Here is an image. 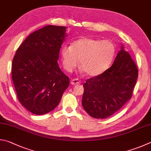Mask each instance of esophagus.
Here are the masks:
<instances>
[{
	"instance_id": "1",
	"label": "esophagus",
	"mask_w": 151,
	"mask_h": 151,
	"mask_svg": "<svg viewBox=\"0 0 151 151\" xmlns=\"http://www.w3.org/2000/svg\"><path fill=\"white\" fill-rule=\"evenodd\" d=\"M81 83V81H79L77 78H74L73 80H71V84L73 85H75V84H78Z\"/></svg>"
}]
</instances>
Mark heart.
Listing matches in <instances>:
<instances>
[{"mask_svg": "<svg viewBox=\"0 0 151 151\" xmlns=\"http://www.w3.org/2000/svg\"><path fill=\"white\" fill-rule=\"evenodd\" d=\"M116 53V47L109 40L84 37L75 41L71 47L61 49L63 65L71 72L78 63L90 76L102 74L110 65Z\"/></svg>", "mask_w": 151, "mask_h": 151, "instance_id": "heart-1", "label": "heart"}]
</instances>
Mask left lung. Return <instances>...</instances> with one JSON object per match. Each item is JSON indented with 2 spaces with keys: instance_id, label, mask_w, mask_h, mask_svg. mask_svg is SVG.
I'll use <instances>...</instances> for the list:
<instances>
[{
  "instance_id": "8db88e82",
  "label": "left lung",
  "mask_w": 151,
  "mask_h": 151,
  "mask_svg": "<svg viewBox=\"0 0 151 151\" xmlns=\"http://www.w3.org/2000/svg\"><path fill=\"white\" fill-rule=\"evenodd\" d=\"M137 77V67L122 45L111 67L83 84L84 110L96 119L112 116L132 97Z\"/></svg>"
}]
</instances>
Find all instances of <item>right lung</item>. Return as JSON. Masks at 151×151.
Wrapping results in <instances>:
<instances>
[{
	"instance_id": "right-lung-1",
	"label": "right lung",
	"mask_w": 151,
	"mask_h": 151,
	"mask_svg": "<svg viewBox=\"0 0 151 151\" xmlns=\"http://www.w3.org/2000/svg\"><path fill=\"white\" fill-rule=\"evenodd\" d=\"M66 28L49 25L33 32L13 58L12 78L18 100L34 114L55 108L69 86V78L57 62Z\"/></svg>"
}]
</instances>
